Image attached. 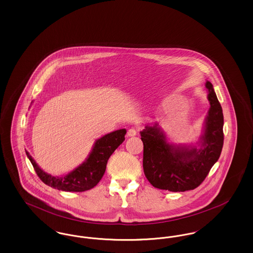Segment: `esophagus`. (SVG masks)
Returning <instances> with one entry per match:
<instances>
[{
	"instance_id": "obj_1",
	"label": "esophagus",
	"mask_w": 253,
	"mask_h": 253,
	"mask_svg": "<svg viewBox=\"0 0 253 253\" xmlns=\"http://www.w3.org/2000/svg\"><path fill=\"white\" fill-rule=\"evenodd\" d=\"M136 130L134 129V128H131V129H129L128 130V132H127V135L128 136H134V135H136Z\"/></svg>"
}]
</instances>
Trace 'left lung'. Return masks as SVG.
Listing matches in <instances>:
<instances>
[{
	"mask_svg": "<svg viewBox=\"0 0 253 253\" xmlns=\"http://www.w3.org/2000/svg\"><path fill=\"white\" fill-rule=\"evenodd\" d=\"M210 110L205 120L200 148L169 144L158 127L146 125L140 132L143 142L145 176L157 189L185 192L197 188L221 155L224 143V117L213 86L206 83Z\"/></svg>",
	"mask_w": 253,
	"mask_h": 253,
	"instance_id": "left-lung-1",
	"label": "left lung"
}]
</instances>
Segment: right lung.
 <instances>
[{"mask_svg": "<svg viewBox=\"0 0 253 253\" xmlns=\"http://www.w3.org/2000/svg\"><path fill=\"white\" fill-rule=\"evenodd\" d=\"M126 130L110 132L97 139L90 155L78 168L64 176H52L38 166L35 160L25 151L40 179L49 187L64 192H85L94 188L102 178L109 157L125 140Z\"/></svg>", "mask_w": 253, "mask_h": 253, "instance_id": "add662e5", "label": "right lung"}]
</instances>
